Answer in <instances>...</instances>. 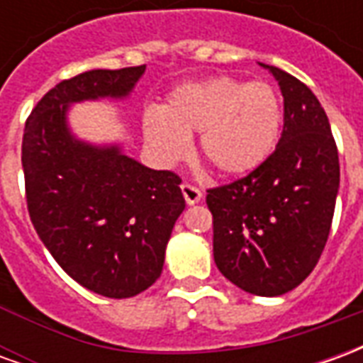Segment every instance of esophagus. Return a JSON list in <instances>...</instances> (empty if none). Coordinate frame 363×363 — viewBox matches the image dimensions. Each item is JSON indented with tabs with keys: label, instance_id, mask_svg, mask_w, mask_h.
Masks as SVG:
<instances>
[{
	"label": "esophagus",
	"instance_id": "34e87169",
	"mask_svg": "<svg viewBox=\"0 0 363 363\" xmlns=\"http://www.w3.org/2000/svg\"><path fill=\"white\" fill-rule=\"evenodd\" d=\"M181 190H182V196H184V200H186V204L189 206L198 204V202L202 200V192H200L196 186H192V184H186V182H184V184L181 186Z\"/></svg>",
	"mask_w": 363,
	"mask_h": 363
}]
</instances>
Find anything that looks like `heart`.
Returning a JSON list of instances; mask_svg holds the SVG:
<instances>
[{
	"label": "heart",
	"mask_w": 363,
	"mask_h": 363,
	"mask_svg": "<svg viewBox=\"0 0 363 363\" xmlns=\"http://www.w3.org/2000/svg\"><path fill=\"white\" fill-rule=\"evenodd\" d=\"M281 124L284 106L274 85L231 75L181 85L163 111L150 108L142 120L145 143L161 163L186 157L189 135L198 134L202 157L225 177L259 169L276 150Z\"/></svg>",
	"instance_id": "b5f03b06"
}]
</instances>
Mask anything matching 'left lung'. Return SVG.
<instances>
[{"mask_svg":"<svg viewBox=\"0 0 363 363\" xmlns=\"http://www.w3.org/2000/svg\"><path fill=\"white\" fill-rule=\"evenodd\" d=\"M268 69L284 96V132L270 157L245 179L208 190L213 260L231 284L276 297L311 274L327 243L340 186L338 151L311 89Z\"/></svg>","mask_w":363,"mask_h":363,"instance_id":"1","label":"left lung"}]
</instances>
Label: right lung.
I'll list each match as a JSON object with an SVG mask.
<instances>
[{"mask_svg": "<svg viewBox=\"0 0 363 363\" xmlns=\"http://www.w3.org/2000/svg\"><path fill=\"white\" fill-rule=\"evenodd\" d=\"M143 72L91 69L58 83L30 112L23 135L36 233L67 276L112 299L138 296L161 276L184 210L181 179L128 157L118 142L77 138L67 114L85 101H126Z\"/></svg>", "mask_w": 363, "mask_h": 363, "instance_id": "right-lung-1", "label": "right lung"}]
</instances>
